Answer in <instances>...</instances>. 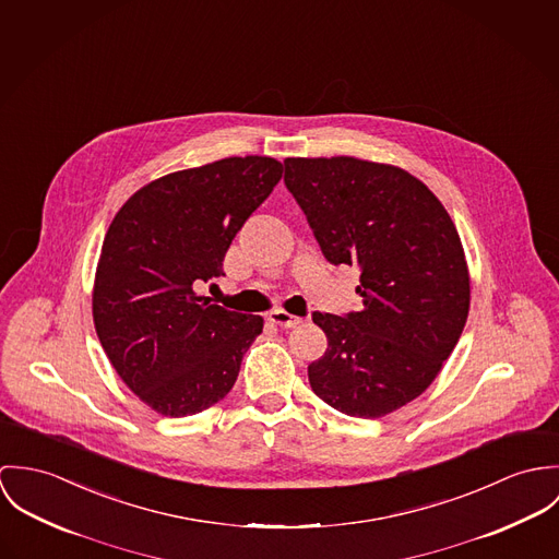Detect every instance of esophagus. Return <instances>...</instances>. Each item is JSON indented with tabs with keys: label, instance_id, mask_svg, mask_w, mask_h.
I'll use <instances>...</instances> for the list:
<instances>
[{
	"label": "esophagus",
	"instance_id": "1",
	"mask_svg": "<svg viewBox=\"0 0 559 559\" xmlns=\"http://www.w3.org/2000/svg\"><path fill=\"white\" fill-rule=\"evenodd\" d=\"M267 319H270L272 323L281 325V328H296V325H300V323H302V319H300V317H296V314H292V312L281 309L270 310V312H267Z\"/></svg>",
	"mask_w": 559,
	"mask_h": 559
}]
</instances>
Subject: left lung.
<instances>
[{
    "instance_id": "1",
    "label": "left lung",
    "mask_w": 559,
    "mask_h": 559,
    "mask_svg": "<svg viewBox=\"0 0 559 559\" xmlns=\"http://www.w3.org/2000/svg\"><path fill=\"white\" fill-rule=\"evenodd\" d=\"M285 185L325 259L362 272V310L312 312L328 349L309 367L310 388L347 416H388L433 383L465 328L459 231L433 192L394 165L285 158Z\"/></svg>"
}]
</instances>
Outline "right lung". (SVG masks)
<instances>
[{"instance_id": "obj_1", "label": "right lung", "mask_w": 559, "mask_h": 559, "mask_svg": "<svg viewBox=\"0 0 559 559\" xmlns=\"http://www.w3.org/2000/svg\"><path fill=\"white\" fill-rule=\"evenodd\" d=\"M283 178L270 156H229L139 188L111 221L94 276L100 345L156 414H199L234 388L263 317L210 305L199 281L223 276L245 221Z\"/></svg>"}]
</instances>
